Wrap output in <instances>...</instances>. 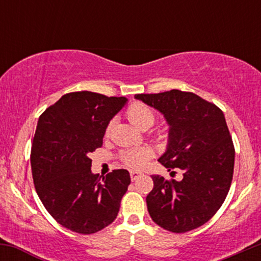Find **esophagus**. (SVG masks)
I'll return each mask as SVG.
<instances>
[{
	"instance_id": "obj_1",
	"label": "esophagus",
	"mask_w": 261,
	"mask_h": 261,
	"mask_svg": "<svg viewBox=\"0 0 261 261\" xmlns=\"http://www.w3.org/2000/svg\"><path fill=\"white\" fill-rule=\"evenodd\" d=\"M139 176H141L140 172H131L130 173V178H131V180H133V181L137 180V179H139Z\"/></svg>"
}]
</instances>
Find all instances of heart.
Listing matches in <instances>:
<instances>
[{
    "label": "heart",
    "mask_w": 261,
    "mask_h": 261,
    "mask_svg": "<svg viewBox=\"0 0 261 261\" xmlns=\"http://www.w3.org/2000/svg\"><path fill=\"white\" fill-rule=\"evenodd\" d=\"M126 116L135 126L142 128V130H146V128L153 126L155 119H157L154 110L149 106H147V104L140 103V101H136V103L131 104V106L127 108ZM114 121L109 122V125L107 126V134L110 133ZM151 157L152 151L148 147L126 149V151L121 152L120 154V160L125 166L136 169L141 168V167H142Z\"/></svg>",
    "instance_id": "b5f03b06"
}]
</instances>
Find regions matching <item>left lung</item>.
Segmentation results:
<instances>
[{"mask_svg":"<svg viewBox=\"0 0 261 261\" xmlns=\"http://www.w3.org/2000/svg\"><path fill=\"white\" fill-rule=\"evenodd\" d=\"M135 98L167 119L168 148L158 161L168 170L181 169L184 175L180 181L152 175L153 189L146 197L149 216L169 232L195 229L220 210L232 182L234 146L223 112L178 89Z\"/></svg>","mask_w":261,"mask_h":261,"instance_id":"obj_1","label":"left lung"}]
</instances>
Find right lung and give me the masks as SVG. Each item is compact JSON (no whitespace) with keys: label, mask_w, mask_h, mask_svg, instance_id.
I'll use <instances>...</instances> for the list:
<instances>
[{"label":"right lung","mask_w":261,"mask_h":261,"mask_svg":"<svg viewBox=\"0 0 261 261\" xmlns=\"http://www.w3.org/2000/svg\"><path fill=\"white\" fill-rule=\"evenodd\" d=\"M127 99L88 91L62 95L39 118L31 164L34 187L56 222L81 234L99 232L118 216L130 185L126 169L93 174L88 157Z\"/></svg>","instance_id":"right-lung-1"}]
</instances>
